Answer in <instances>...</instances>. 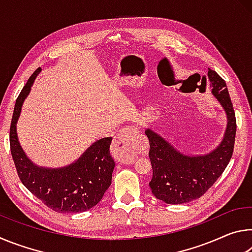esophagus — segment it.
<instances>
[{
  "label": "esophagus",
  "instance_id": "esophagus-1",
  "mask_svg": "<svg viewBox=\"0 0 252 252\" xmlns=\"http://www.w3.org/2000/svg\"><path fill=\"white\" fill-rule=\"evenodd\" d=\"M135 133L136 130L134 127H125L113 139V156L121 163H131L133 160L131 140Z\"/></svg>",
  "mask_w": 252,
  "mask_h": 252
}]
</instances>
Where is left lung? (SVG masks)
I'll use <instances>...</instances> for the list:
<instances>
[{"mask_svg":"<svg viewBox=\"0 0 252 252\" xmlns=\"http://www.w3.org/2000/svg\"><path fill=\"white\" fill-rule=\"evenodd\" d=\"M208 79L212 94L222 105L228 119L223 140L215 150L203 156H186L161 135L146 130L153 170L149 186L157 199L168 204H181L201 197L222 174L232 157L237 130L232 102L224 80L216 71L208 69Z\"/></svg>","mask_w":252,"mask_h":252,"instance_id":"8db88e82","label":"left lung"}]
</instances>
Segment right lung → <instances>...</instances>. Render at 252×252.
Segmentation results:
<instances>
[{
  "mask_svg": "<svg viewBox=\"0 0 252 252\" xmlns=\"http://www.w3.org/2000/svg\"><path fill=\"white\" fill-rule=\"evenodd\" d=\"M41 69L30 76L15 102L10 126V147L16 171L24 187L55 212H83L101 201L112 180L114 160L110 155L112 138L97 140L74 163L59 169L37 167L21 148L16 122L22 104Z\"/></svg>",
  "mask_w": 252,
  "mask_h": 252,
  "instance_id": "1",
  "label": "right lung"
}]
</instances>
